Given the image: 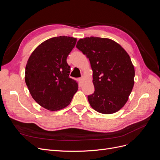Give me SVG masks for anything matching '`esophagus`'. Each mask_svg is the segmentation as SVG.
I'll use <instances>...</instances> for the list:
<instances>
[{"mask_svg":"<svg viewBox=\"0 0 160 160\" xmlns=\"http://www.w3.org/2000/svg\"><path fill=\"white\" fill-rule=\"evenodd\" d=\"M83 79H84L83 77H81V78H79V81H80V82H83Z\"/></svg>","mask_w":160,"mask_h":160,"instance_id":"1","label":"esophagus"}]
</instances>
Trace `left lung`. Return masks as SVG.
<instances>
[{"mask_svg": "<svg viewBox=\"0 0 160 160\" xmlns=\"http://www.w3.org/2000/svg\"><path fill=\"white\" fill-rule=\"evenodd\" d=\"M76 47L88 58L93 71L95 91L88 97L91 108L103 114L117 112L134 85L135 69L128 52L107 38H81Z\"/></svg>", "mask_w": 160, "mask_h": 160, "instance_id": "left-lung-1", "label": "left lung"}]
</instances>
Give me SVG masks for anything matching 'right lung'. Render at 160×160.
I'll return each mask as SVG.
<instances>
[{"label":"right lung","mask_w":160,"mask_h":160,"mask_svg":"<svg viewBox=\"0 0 160 160\" xmlns=\"http://www.w3.org/2000/svg\"><path fill=\"white\" fill-rule=\"evenodd\" d=\"M77 38L60 36L49 38L34 50L25 68V83L32 98L41 107L58 111L68 106L78 90L69 77L67 58Z\"/></svg>","instance_id":"obj_1"}]
</instances>
